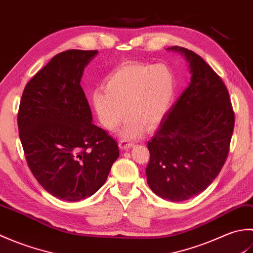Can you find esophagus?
I'll return each mask as SVG.
<instances>
[{"label":"esophagus","mask_w":253,"mask_h":253,"mask_svg":"<svg viewBox=\"0 0 253 253\" xmlns=\"http://www.w3.org/2000/svg\"><path fill=\"white\" fill-rule=\"evenodd\" d=\"M118 146H120V148L122 150H128L133 147V143L132 142H127L125 140H121L120 142H118Z\"/></svg>","instance_id":"1"}]
</instances>
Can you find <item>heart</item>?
Segmentation results:
<instances>
[{
	"instance_id": "obj_1",
	"label": "heart",
	"mask_w": 253,
	"mask_h": 253,
	"mask_svg": "<svg viewBox=\"0 0 253 253\" xmlns=\"http://www.w3.org/2000/svg\"><path fill=\"white\" fill-rule=\"evenodd\" d=\"M177 79L165 64L127 65L118 68L98 89L91 102L101 125L114 130L129 115L120 131L125 139L141 135L143 127H153L168 115L176 95Z\"/></svg>"
}]
</instances>
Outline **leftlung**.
<instances>
[{
    "label": "left lung",
    "instance_id": "1",
    "mask_svg": "<svg viewBox=\"0 0 253 253\" xmlns=\"http://www.w3.org/2000/svg\"><path fill=\"white\" fill-rule=\"evenodd\" d=\"M189 64L190 83L148 142L151 190L173 202L206 190L226 161L235 115L226 85L202 57L171 46Z\"/></svg>",
    "mask_w": 253,
    "mask_h": 253
}]
</instances>
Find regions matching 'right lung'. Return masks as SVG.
Listing matches in <instances>:
<instances>
[{
	"mask_svg": "<svg viewBox=\"0 0 253 253\" xmlns=\"http://www.w3.org/2000/svg\"><path fill=\"white\" fill-rule=\"evenodd\" d=\"M98 51L55 55L26 84L18 130L27 163L38 182L58 199L79 201L98 191L120 157L117 142L92 124L80 85Z\"/></svg>",
	"mask_w": 253,
	"mask_h": 253,
	"instance_id": "right-lung-1",
	"label": "right lung"
}]
</instances>
